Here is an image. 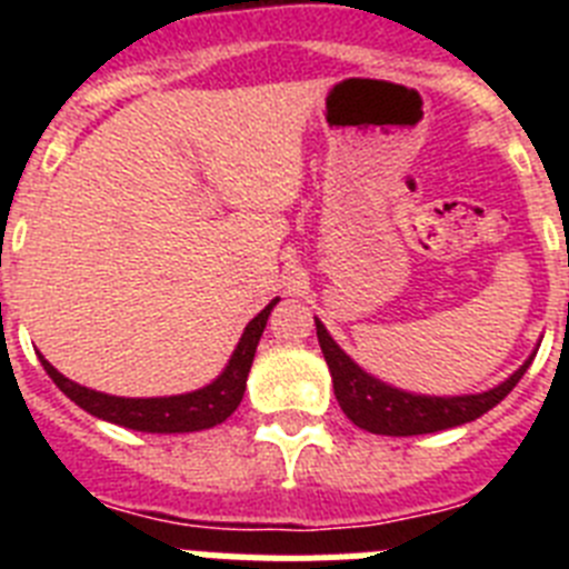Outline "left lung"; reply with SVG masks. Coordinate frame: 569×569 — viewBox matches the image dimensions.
Here are the masks:
<instances>
[{"instance_id": "8db88e82", "label": "left lung", "mask_w": 569, "mask_h": 569, "mask_svg": "<svg viewBox=\"0 0 569 569\" xmlns=\"http://www.w3.org/2000/svg\"><path fill=\"white\" fill-rule=\"evenodd\" d=\"M316 336H319L321 353L333 376V393L345 416L353 421L356 427L367 430V433L379 436H421L436 433V430H447V427H459L467 421L479 419L487 410L499 405L512 387L519 385L525 370L530 367L532 356L525 365L505 381V385L492 387L487 393L479 396H413L405 390L385 385V381L373 379L365 373L350 356L330 339L319 319H316Z\"/></svg>"}]
</instances>
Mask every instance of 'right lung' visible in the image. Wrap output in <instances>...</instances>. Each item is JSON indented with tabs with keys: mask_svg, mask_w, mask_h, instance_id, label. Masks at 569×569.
I'll return each mask as SVG.
<instances>
[{
	"mask_svg": "<svg viewBox=\"0 0 569 569\" xmlns=\"http://www.w3.org/2000/svg\"><path fill=\"white\" fill-rule=\"evenodd\" d=\"M273 299L268 308L261 310L253 321H250L244 333H241L239 347L230 356L224 373L213 381V385L193 390L184 396H168V399H122V396H108L88 390V387L77 385V381L64 379L57 367L44 361L42 367L50 379L57 381V387L68 396L70 401H77L82 410H88L97 419L113 421L128 430H142V433H193V430H208V427L222 425L236 407H239L244 387H248L250 365H253L256 345H259L264 325H268L270 310L276 308Z\"/></svg>",
	"mask_w": 569,
	"mask_h": 569,
	"instance_id": "obj_1",
	"label": "right lung"
}]
</instances>
